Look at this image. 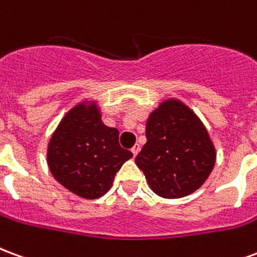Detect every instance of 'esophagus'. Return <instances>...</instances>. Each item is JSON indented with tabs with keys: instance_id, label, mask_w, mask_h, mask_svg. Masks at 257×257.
I'll return each instance as SVG.
<instances>
[{
	"instance_id": "1",
	"label": "esophagus",
	"mask_w": 257,
	"mask_h": 257,
	"mask_svg": "<svg viewBox=\"0 0 257 257\" xmlns=\"http://www.w3.org/2000/svg\"><path fill=\"white\" fill-rule=\"evenodd\" d=\"M132 154H134V156H138V153H139L140 151V146L139 145H135L134 147H132Z\"/></svg>"
}]
</instances>
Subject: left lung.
<instances>
[{"label": "left lung", "mask_w": 257, "mask_h": 257, "mask_svg": "<svg viewBox=\"0 0 257 257\" xmlns=\"http://www.w3.org/2000/svg\"><path fill=\"white\" fill-rule=\"evenodd\" d=\"M146 138L135 161L160 197L182 198L194 193L215 167L216 151L208 131L182 101H164L151 112Z\"/></svg>", "instance_id": "1"}]
</instances>
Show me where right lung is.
I'll use <instances>...</instances> for the list:
<instances>
[{
  "instance_id": "add662e5",
  "label": "right lung",
  "mask_w": 257,
  "mask_h": 257,
  "mask_svg": "<svg viewBox=\"0 0 257 257\" xmlns=\"http://www.w3.org/2000/svg\"><path fill=\"white\" fill-rule=\"evenodd\" d=\"M119 132L101 122L92 103H81L66 114L48 146V165L59 183L82 198L106 194L115 173L134 154L118 142Z\"/></svg>"
}]
</instances>
